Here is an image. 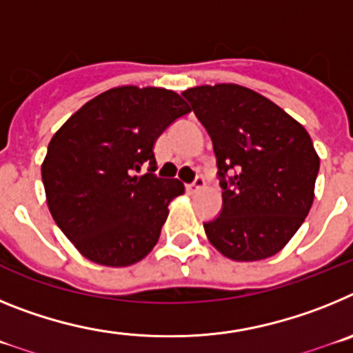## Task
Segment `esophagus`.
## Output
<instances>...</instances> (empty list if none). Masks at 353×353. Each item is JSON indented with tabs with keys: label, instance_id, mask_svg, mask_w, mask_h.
Listing matches in <instances>:
<instances>
[{
	"label": "esophagus",
	"instance_id": "esophagus-1",
	"mask_svg": "<svg viewBox=\"0 0 353 353\" xmlns=\"http://www.w3.org/2000/svg\"><path fill=\"white\" fill-rule=\"evenodd\" d=\"M203 185H205L203 176H201V174H196L194 180H192L191 183H187L185 189H187V192H196V191H199V189H201Z\"/></svg>",
	"mask_w": 353,
	"mask_h": 353
}]
</instances>
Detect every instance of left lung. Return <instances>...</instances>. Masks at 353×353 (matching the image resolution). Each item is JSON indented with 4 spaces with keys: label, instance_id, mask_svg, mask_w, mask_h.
Segmentation results:
<instances>
[{
    "label": "left lung",
    "instance_id": "1",
    "mask_svg": "<svg viewBox=\"0 0 353 353\" xmlns=\"http://www.w3.org/2000/svg\"><path fill=\"white\" fill-rule=\"evenodd\" d=\"M182 97L217 159L223 208L203 223L210 244L236 261L272 256L313 205L320 159L310 134L272 101L239 84L196 86Z\"/></svg>",
    "mask_w": 353,
    "mask_h": 353
}]
</instances>
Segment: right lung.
<instances>
[{"instance_id":"1","label":"right lung","mask_w":353,"mask_h":353,"mask_svg":"<svg viewBox=\"0 0 353 353\" xmlns=\"http://www.w3.org/2000/svg\"><path fill=\"white\" fill-rule=\"evenodd\" d=\"M189 111L171 90L120 86L86 102L52 136L42 164L49 210L83 256L127 267L157 244L183 183L154 173V143Z\"/></svg>"}]
</instances>
